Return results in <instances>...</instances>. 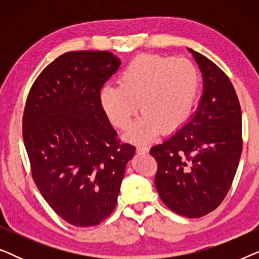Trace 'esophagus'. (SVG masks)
Wrapping results in <instances>:
<instances>
[{"label": "esophagus", "mask_w": 259, "mask_h": 259, "mask_svg": "<svg viewBox=\"0 0 259 259\" xmlns=\"http://www.w3.org/2000/svg\"><path fill=\"white\" fill-rule=\"evenodd\" d=\"M137 152L138 153H147L148 152V147L146 146V145H138L137 146Z\"/></svg>", "instance_id": "obj_1"}]
</instances>
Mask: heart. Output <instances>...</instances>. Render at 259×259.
<instances>
[{
	"label": "heart",
	"mask_w": 259,
	"mask_h": 259,
	"mask_svg": "<svg viewBox=\"0 0 259 259\" xmlns=\"http://www.w3.org/2000/svg\"><path fill=\"white\" fill-rule=\"evenodd\" d=\"M199 88V73L186 59L173 56H140L133 60L119 77V87L105 86L100 105L109 122L128 128L138 111L144 115L126 138L148 140L160 127L173 131L189 118Z\"/></svg>",
	"instance_id": "heart-1"
}]
</instances>
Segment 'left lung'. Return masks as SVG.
Returning a JSON list of instances; mask_svg holds the SVG:
<instances>
[{
    "instance_id": "left-lung-1",
    "label": "left lung",
    "mask_w": 259,
    "mask_h": 259,
    "mask_svg": "<svg viewBox=\"0 0 259 259\" xmlns=\"http://www.w3.org/2000/svg\"><path fill=\"white\" fill-rule=\"evenodd\" d=\"M203 75L196 112L164 143L151 148L161 200L176 213L199 218L217 208L229 192L242 154V111L226 74L189 48Z\"/></svg>"
}]
</instances>
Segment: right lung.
Wrapping results in <instances>:
<instances>
[{"instance_id":"add662e5","label":"right lung","mask_w":259,"mask_h":259,"mask_svg":"<svg viewBox=\"0 0 259 259\" xmlns=\"http://www.w3.org/2000/svg\"><path fill=\"white\" fill-rule=\"evenodd\" d=\"M121 65L109 52H68L42 70L28 94L23 141L31 175L56 214L74 226L104 222L115 208L136 147L119 144L100 105Z\"/></svg>"}]
</instances>
